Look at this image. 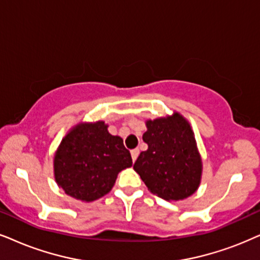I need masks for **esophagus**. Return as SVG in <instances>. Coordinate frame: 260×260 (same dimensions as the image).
Instances as JSON below:
<instances>
[{
	"label": "esophagus",
	"mask_w": 260,
	"mask_h": 260,
	"mask_svg": "<svg viewBox=\"0 0 260 260\" xmlns=\"http://www.w3.org/2000/svg\"><path fill=\"white\" fill-rule=\"evenodd\" d=\"M131 156H132L133 162H136V159L138 158V156H139V149H134V150L131 151Z\"/></svg>",
	"instance_id": "obj_1"
}]
</instances>
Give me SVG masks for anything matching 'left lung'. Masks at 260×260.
I'll return each mask as SVG.
<instances>
[{
    "instance_id": "8db88e82",
    "label": "left lung",
    "mask_w": 260,
    "mask_h": 260,
    "mask_svg": "<svg viewBox=\"0 0 260 260\" xmlns=\"http://www.w3.org/2000/svg\"><path fill=\"white\" fill-rule=\"evenodd\" d=\"M140 152L133 168L151 193L166 200H182L198 189L203 164L194 133L179 113L146 121Z\"/></svg>"
}]
</instances>
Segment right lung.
<instances>
[{
  "label": "right lung",
  "instance_id": "right-lung-1",
  "mask_svg": "<svg viewBox=\"0 0 260 260\" xmlns=\"http://www.w3.org/2000/svg\"><path fill=\"white\" fill-rule=\"evenodd\" d=\"M122 138L111 136L104 121L79 123L66 134L54 157V174L66 194L93 202L113 188L117 174L132 167Z\"/></svg>",
  "mask_w": 260,
  "mask_h": 260
}]
</instances>
